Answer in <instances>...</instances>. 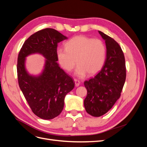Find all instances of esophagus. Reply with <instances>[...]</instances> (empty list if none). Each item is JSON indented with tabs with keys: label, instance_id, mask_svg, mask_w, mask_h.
I'll use <instances>...</instances> for the list:
<instances>
[{
	"label": "esophagus",
	"instance_id": "34e87169",
	"mask_svg": "<svg viewBox=\"0 0 147 147\" xmlns=\"http://www.w3.org/2000/svg\"><path fill=\"white\" fill-rule=\"evenodd\" d=\"M74 82H75V85L76 87L80 85V82L77 79H74Z\"/></svg>",
	"mask_w": 147,
	"mask_h": 147
}]
</instances>
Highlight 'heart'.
I'll return each mask as SVG.
<instances>
[{
    "instance_id": "1",
    "label": "heart",
    "mask_w": 147,
    "mask_h": 147,
    "mask_svg": "<svg viewBox=\"0 0 147 147\" xmlns=\"http://www.w3.org/2000/svg\"><path fill=\"white\" fill-rule=\"evenodd\" d=\"M65 47L57 49L58 63L68 72L72 70L77 63L75 75L79 77H84L87 73L89 75H94L104 65L106 48L99 39L77 35L67 42Z\"/></svg>"
}]
</instances>
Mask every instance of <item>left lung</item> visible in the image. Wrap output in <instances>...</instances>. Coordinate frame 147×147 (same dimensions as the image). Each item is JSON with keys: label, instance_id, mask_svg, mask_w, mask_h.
<instances>
[{"label": "left lung", "instance_id": "left-lung-1", "mask_svg": "<svg viewBox=\"0 0 147 147\" xmlns=\"http://www.w3.org/2000/svg\"><path fill=\"white\" fill-rule=\"evenodd\" d=\"M106 45V58L100 72L84 82L87 96L84 100L86 112L92 117L102 116L112 108L119 98L126 80L125 59L119 44L98 31Z\"/></svg>", "mask_w": 147, "mask_h": 147}]
</instances>
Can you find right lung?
<instances>
[{
  "label": "right lung",
  "instance_id": "add662e5",
  "mask_svg": "<svg viewBox=\"0 0 147 147\" xmlns=\"http://www.w3.org/2000/svg\"><path fill=\"white\" fill-rule=\"evenodd\" d=\"M67 39L51 28L39 30L26 40L18 57L19 86L33 113L43 119L57 117L63 110L64 99L74 88V82L57 64V43ZM39 54L46 58L44 68L37 76L25 67L26 57Z\"/></svg>",
  "mask_w": 147,
  "mask_h": 147
}]
</instances>
